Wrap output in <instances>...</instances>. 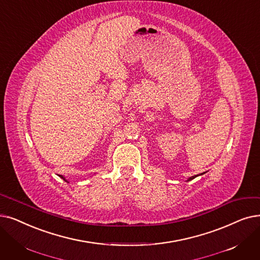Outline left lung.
I'll return each instance as SVG.
<instances>
[{"instance_id":"8db88e82","label":"left lung","mask_w":260,"mask_h":260,"mask_svg":"<svg viewBox=\"0 0 260 260\" xmlns=\"http://www.w3.org/2000/svg\"><path fill=\"white\" fill-rule=\"evenodd\" d=\"M203 174H205V172L204 173H201V174H199V175H203ZM199 175H193V176H191V177H189L188 179H187V182H189V180H191V179H193V178H196L197 176H199Z\"/></svg>"}]
</instances>
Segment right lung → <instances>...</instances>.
<instances>
[{"instance_id":"obj_1","label":"right lung","mask_w":260,"mask_h":260,"mask_svg":"<svg viewBox=\"0 0 260 260\" xmlns=\"http://www.w3.org/2000/svg\"><path fill=\"white\" fill-rule=\"evenodd\" d=\"M59 176H60V177H61V178H62V179H63V180H66V182H67V183H69V182H68V180H67V179H66V177H63V176H62V175H59Z\"/></svg>"}]
</instances>
